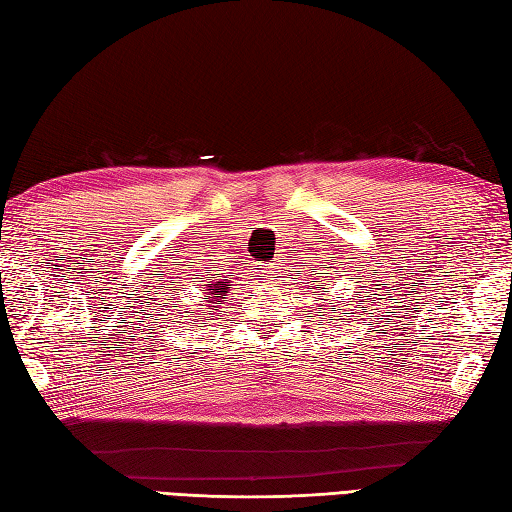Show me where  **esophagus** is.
I'll use <instances>...</instances> for the list:
<instances>
[{
    "instance_id": "1",
    "label": "esophagus",
    "mask_w": 512,
    "mask_h": 512,
    "mask_svg": "<svg viewBox=\"0 0 512 512\" xmlns=\"http://www.w3.org/2000/svg\"><path fill=\"white\" fill-rule=\"evenodd\" d=\"M255 268H257V273L264 275V277H270L275 273V264H257Z\"/></svg>"
}]
</instances>
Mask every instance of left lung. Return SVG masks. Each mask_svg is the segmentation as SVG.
Returning a JSON list of instances; mask_svg holds the SVG:
<instances>
[{"mask_svg":"<svg viewBox=\"0 0 512 512\" xmlns=\"http://www.w3.org/2000/svg\"><path fill=\"white\" fill-rule=\"evenodd\" d=\"M328 268H334V266H328ZM312 273H314V275H328V277H330V273H319V270H312ZM336 273H339V270L334 268V275H336ZM312 279H314V277H312ZM312 279L308 277L310 288H317V286H312ZM321 281H325V286H330V281L325 279V277H321ZM321 286H323V284H319V288H321ZM334 286H336V281H334ZM321 292H323V297H332V295H325V292H330V288H321ZM341 294L345 297V292H341ZM358 299H361V297H358ZM319 310H323V312L319 314V317H330V319H328L330 323L334 321L336 314H343V317H352V314H354V312H352V299H350V301H343L340 295H336L334 299H323ZM332 311L335 312L334 315L331 314Z\"/></svg>","mask_w":512,"mask_h":512,"instance_id":"obj_1","label":"left lung"}]
</instances>
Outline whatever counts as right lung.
<instances>
[{"instance_id": "1", "label": "right lung", "mask_w": 512, "mask_h": 512, "mask_svg": "<svg viewBox=\"0 0 512 512\" xmlns=\"http://www.w3.org/2000/svg\"><path fill=\"white\" fill-rule=\"evenodd\" d=\"M226 286H228L226 279H215L213 277V281H209V284L204 286V295H209V297H206L204 303H198V306L206 308V314H213V310H217V306H215L217 297L224 299V295H226ZM198 312H200V308H195V314H198ZM180 317H184L182 312H180Z\"/></svg>"}]
</instances>
